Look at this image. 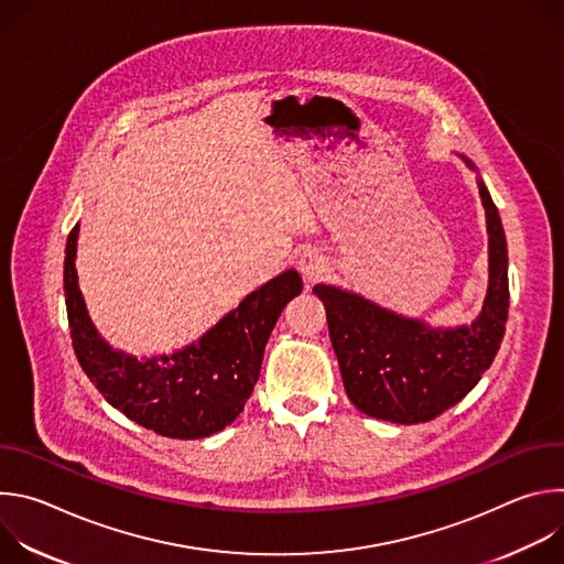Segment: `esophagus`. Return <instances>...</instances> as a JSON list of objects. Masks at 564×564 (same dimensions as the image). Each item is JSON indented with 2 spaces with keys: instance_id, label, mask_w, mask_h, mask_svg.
<instances>
[{
  "instance_id": "esophagus-1",
  "label": "esophagus",
  "mask_w": 564,
  "mask_h": 564,
  "mask_svg": "<svg viewBox=\"0 0 564 564\" xmlns=\"http://www.w3.org/2000/svg\"><path fill=\"white\" fill-rule=\"evenodd\" d=\"M299 272L301 276L307 281V283H314V281H321L328 272H330V263L328 259L321 254L318 250H307L299 257Z\"/></svg>"
}]
</instances>
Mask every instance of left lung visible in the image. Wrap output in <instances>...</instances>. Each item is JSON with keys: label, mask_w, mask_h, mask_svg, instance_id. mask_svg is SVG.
<instances>
[{"label": "left lung", "mask_w": 564, "mask_h": 564, "mask_svg": "<svg viewBox=\"0 0 564 564\" xmlns=\"http://www.w3.org/2000/svg\"><path fill=\"white\" fill-rule=\"evenodd\" d=\"M464 158V155H462ZM464 163L473 167L468 158ZM489 229V290L470 326L431 328L335 285H314L352 404L377 420L420 424L464 399L494 364L509 316V257L498 207L477 181Z\"/></svg>", "instance_id": "1"}]
</instances>
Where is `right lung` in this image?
<instances>
[{"instance_id": "right-lung-1", "label": "right lung", "mask_w": 564, "mask_h": 564, "mask_svg": "<svg viewBox=\"0 0 564 564\" xmlns=\"http://www.w3.org/2000/svg\"><path fill=\"white\" fill-rule=\"evenodd\" d=\"M75 225L66 240L64 296L75 357L113 409L131 422L174 440H200L229 426L246 409L270 333L283 307L303 290L285 270L250 292L196 344L174 355L133 357L113 350L96 330L77 285Z\"/></svg>"}]
</instances>
